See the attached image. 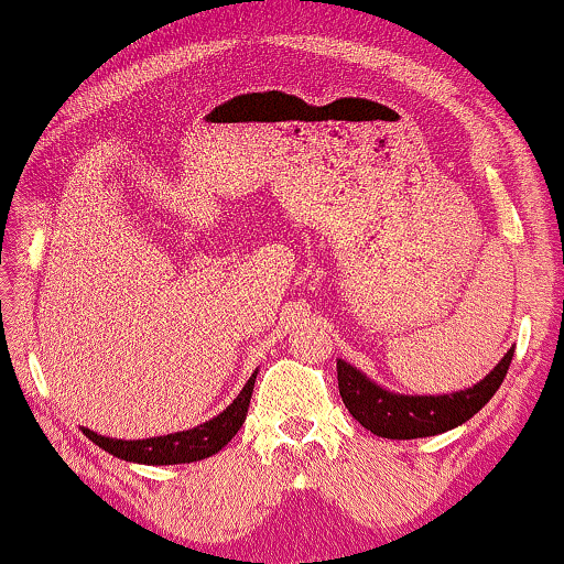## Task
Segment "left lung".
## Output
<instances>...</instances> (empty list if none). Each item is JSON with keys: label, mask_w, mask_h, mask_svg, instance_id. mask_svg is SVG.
<instances>
[{"label": "left lung", "mask_w": 564, "mask_h": 564, "mask_svg": "<svg viewBox=\"0 0 564 564\" xmlns=\"http://www.w3.org/2000/svg\"><path fill=\"white\" fill-rule=\"evenodd\" d=\"M516 356V347L474 387L457 389L449 394H402L377 384L356 366L337 358V384L345 408L360 426L384 440H421L463 426L495 398L507 377V368Z\"/></svg>", "instance_id": "left-lung-1"}]
</instances>
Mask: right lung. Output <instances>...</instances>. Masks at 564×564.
Returning <instances> with one entry per match:
<instances>
[{"instance_id":"add662e5","label":"right lung","mask_w":564,"mask_h":564,"mask_svg":"<svg viewBox=\"0 0 564 564\" xmlns=\"http://www.w3.org/2000/svg\"><path fill=\"white\" fill-rule=\"evenodd\" d=\"M256 373H250L246 387L240 389V394L229 405L221 410L219 415H214L212 421L200 423L187 431H175V434L164 436H151V440H112V436H101L96 431L83 429V434L90 442L99 444L104 452L120 457L128 463H141V465H180V463H196L204 457L217 455L221 447H227V442L238 434L242 423H246L250 394H253Z\"/></svg>"}]
</instances>
